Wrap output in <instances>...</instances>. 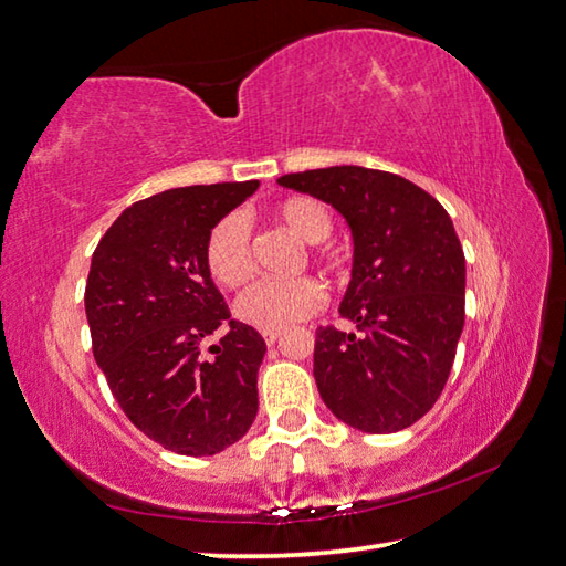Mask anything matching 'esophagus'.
<instances>
[{"instance_id":"34e87169","label":"esophagus","mask_w":566,"mask_h":566,"mask_svg":"<svg viewBox=\"0 0 566 566\" xmlns=\"http://www.w3.org/2000/svg\"><path fill=\"white\" fill-rule=\"evenodd\" d=\"M281 331H263V340H265V345H275L277 340H281Z\"/></svg>"}]
</instances>
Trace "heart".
<instances>
[{"instance_id":"1","label":"heart","mask_w":566,"mask_h":566,"mask_svg":"<svg viewBox=\"0 0 566 566\" xmlns=\"http://www.w3.org/2000/svg\"><path fill=\"white\" fill-rule=\"evenodd\" d=\"M273 221L283 226L291 235L303 243H321L331 235L333 221L325 206L308 196H291L273 206ZM206 268L216 283L223 289H238L248 281L253 268L251 258V233L238 213H228L218 221L206 238L203 248ZM325 303V291L313 277L275 283L255 281L238 295L235 315L253 328L283 331L301 323L321 311Z\"/></svg>"}]
</instances>
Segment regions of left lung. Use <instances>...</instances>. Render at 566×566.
Returning <instances> with one entry per match:
<instances>
[{
	"instance_id": "1",
	"label": "left lung",
	"mask_w": 566,
	"mask_h": 566,
	"mask_svg": "<svg viewBox=\"0 0 566 566\" xmlns=\"http://www.w3.org/2000/svg\"><path fill=\"white\" fill-rule=\"evenodd\" d=\"M277 184L333 206L353 235L338 311L363 333H315L323 402L360 432L410 428L438 402L464 325V253L452 218L420 186L378 168H315Z\"/></svg>"
}]
</instances>
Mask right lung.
<instances>
[{
  "mask_svg": "<svg viewBox=\"0 0 566 566\" xmlns=\"http://www.w3.org/2000/svg\"><path fill=\"white\" fill-rule=\"evenodd\" d=\"M258 181L186 186L136 201L92 255L84 305L94 360L116 402L161 448L206 458L231 448L258 412L265 340L231 321L203 248ZM216 332L222 340L202 345Z\"/></svg>",
  "mask_w": 566,
  "mask_h": 566,
  "instance_id": "right-lung-1",
  "label": "right lung"
}]
</instances>
